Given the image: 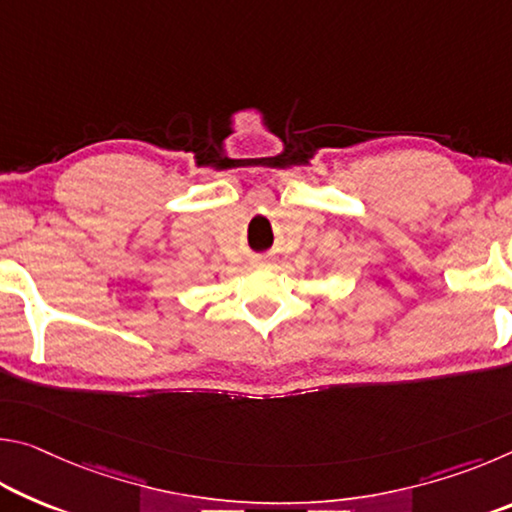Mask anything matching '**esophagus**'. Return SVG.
<instances>
[{
  "mask_svg": "<svg viewBox=\"0 0 512 512\" xmlns=\"http://www.w3.org/2000/svg\"><path fill=\"white\" fill-rule=\"evenodd\" d=\"M259 266H264V262H259Z\"/></svg>",
  "mask_w": 512,
  "mask_h": 512,
  "instance_id": "1",
  "label": "esophagus"
}]
</instances>
